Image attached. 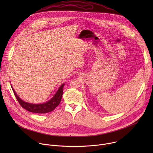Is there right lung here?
Masks as SVG:
<instances>
[{"mask_svg":"<svg viewBox=\"0 0 153 153\" xmlns=\"http://www.w3.org/2000/svg\"><path fill=\"white\" fill-rule=\"evenodd\" d=\"M63 86H64V84H62L59 87V88L57 90V93L51 99H50L49 101H48L46 103H42V104H33V103L25 102V101L21 100L18 97V96L16 94V92L14 91V89L13 88V87H12V90L19 104L21 105L22 107L25 109V110H27L30 112L35 113H47L54 110V109L59 105L63 95Z\"/></svg>","mask_w":153,"mask_h":153,"instance_id":"obj_1","label":"right lung"}]
</instances>
